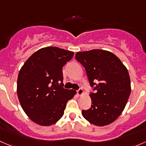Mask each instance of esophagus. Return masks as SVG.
Instances as JSON below:
<instances>
[{
	"label": "esophagus",
	"mask_w": 146,
	"mask_h": 146,
	"mask_svg": "<svg viewBox=\"0 0 146 146\" xmlns=\"http://www.w3.org/2000/svg\"><path fill=\"white\" fill-rule=\"evenodd\" d=\"M76 93H77L78 96H82L84 94V90L82 88H79V90L76 91Z\"/></svg>",
	"instance_id": "1"
}]
</instances>
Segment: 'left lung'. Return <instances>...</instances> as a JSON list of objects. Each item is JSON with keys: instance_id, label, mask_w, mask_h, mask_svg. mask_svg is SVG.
<instances>
[{"instance_id": "8db88e82", "label": "left lung", "mask_w": 146, "mask_h": 146, "mask_svg": "<svg viewBox=\"0 0 146 146\" xmlns=\"http://www.w3.org/2000/svg\"><path fill=\"white\" fill-rule=\"evenodd\" d=\"M75 58L85 68L91 86H96L95 94H89L91 108L82 110V115L98 127L111 124L123 112L131 94L127 67L115 54L108 50L78 52Z\"/></svg>"}]
</instances>
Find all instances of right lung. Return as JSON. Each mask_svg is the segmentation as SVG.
<instances>
[{"label":"right lung","instance_id":"obj_1","mask_svg":"<svg viewBox=\"0 0 146 146\" xmlns=\"http://www.w3.org/2000/svg\"><path fill=\"white\" fill-rule=\"evenodd\" d=\"M74 52L58 47L40 48L19 70L17 93L22 109L31 121L48 127L62 117L67 101L76 94L62 87V67Z\"/></svg>","mask_w":146,"mask_h":146}]
</instances>
